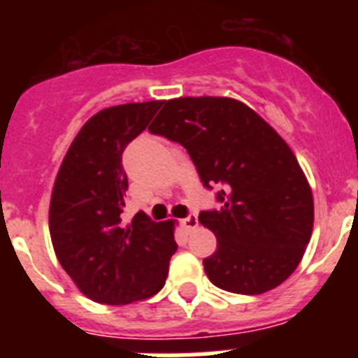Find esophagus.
<instances>
[{
	"label": "esophagus",
	"mask_w": 358,
	"mask_h": 358,
	"mask_svg": "<svg viewBox=\"0 0 358 358\" xmlns=\"http://www.w3.org/2000/svg\"><path fill=\"white\" fill-rule=\"evenodd\" d=\"M181 222H182V227H185L186 231H194L195 227L199 226V218H197V215H188L186 218H182Z\"/></svg>",
	"instance_id": "obj_1"
}]
</instances>
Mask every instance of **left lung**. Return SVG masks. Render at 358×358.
<instances>
[{"label": "left lung", "instance_id": "left-lung-1", "mask_svg": "<svg viewBox=\"0 0 358 358\" xmlns=\"http://www.w3.org/2000/svg\"><path fill=\"white\" fill-rule=\"evenodd\" d=\"M148 131L182 145L206 188L224 186L222 206L199 215L217 236V251L204 260L211 283L245 296L281 285L314 227L312 189L285 140L226 96L169 100Z\"/></svg>", "mask_w": 358, "mask_h": 358}]
</instances>
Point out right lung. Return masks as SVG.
I'll return each instance as SVG.
<instances>
[{
  "mask_svg": "<svg viewBox=\"0 0 358 358\" xmlns=\"http://www.w3.org/2000/svg\"><path fill=\"white\" fill-rule=\"evenodd\" d=\"M161 100L107 107L69 145L50 201V236L68 276L102 305H129L163 289L177 243L173 220L136 213L123 224L127 173L122 154L147 129Z\"/></svg>",
  "mask_w": 358,
  "mask_h": 358,
  "instance_id": "obj_1",
  "label": "right lung"
}]
</instances>
